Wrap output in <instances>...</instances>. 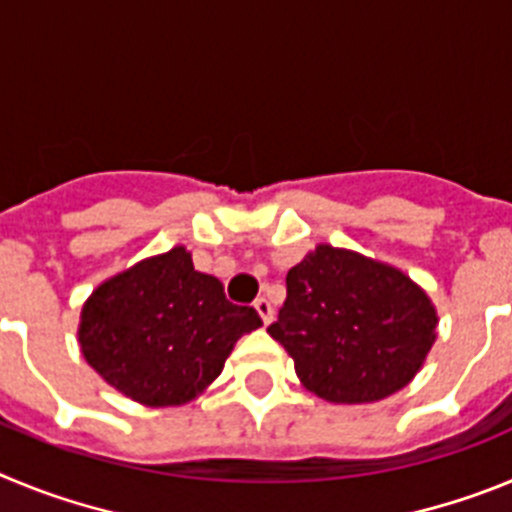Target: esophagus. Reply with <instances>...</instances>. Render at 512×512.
Masks as SVG:
<instances>
[{
    "mask_svg": "<svg viewBox=\"0 0 512 512\" xmlns=\"http://www.w3.org/2000/svg\"><path fill=\"white\" fill-rule=\"evenodd\" d=\"M253 307L259 312V318L264 320V325H269L271 320H274V307H271V302L266 300V297H259V300L253 302Z\"/></svg>",
    "mask_w": 512,
    "mask_h": 512,
    "instance_id": "1",
    "label": "esophagus"
}]
</instances>
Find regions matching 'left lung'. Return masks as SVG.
<instances>
[{"label": "left lung", "instance_id": "8db88e82", "mask_svg": "<svg viewBox=\"0 0 512 512\" xmlns=\"http://www.w3.org/2000/svg\"><path fill=\"white\" fill-rule=\"evenodd\" d=\"M436 310L402 271L318 246L287 271L269 336L307 390L328 402H377L415 377L436 341Z\"/></svg>", "mask_w": 512, "mask_h": 512}]
</instances>
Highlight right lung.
<instances>
[{
  "label": "right lung",
  "instance_id": "obj_1",
  "mask_svg": "<svg viewBox=\"0 0 512 512\" xmlns=\"http://www.w3.org/2000/svg\"><path fill=\"white\" fill-rule=\"evenodd\" d=\"M261 325L223 284L194 271L184 246L140 261L94 289L81 310V354L135 402L166 408L200 395L235 341Z\"/></svg>",
  "mask_w": 512,
  "mask_h": 512
}]
</instances>
